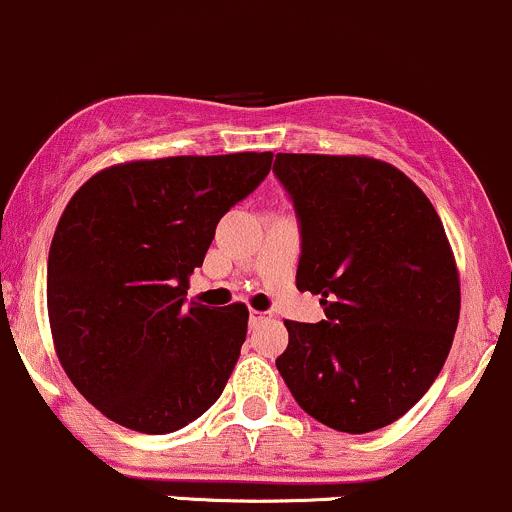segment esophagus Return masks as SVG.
Returning <instances> with one entry per match:
<instances>
[{
    "instance_id": "1",
    "label": "esophagus",
    "mask_w": 512,
    "mask_h": 512,
    "mask_svg": "<svg viewBox=\"0 0 512 512\" xmlns=\"http://www.w3.org/2000/svg\"><path fill=\"white\" fill-rule=\"evenodd\" d=\"M266 318H268V313H261V310H251V313H249V323L251 325L261 323V320H266Z\"/></svg>"
}]
</instances>
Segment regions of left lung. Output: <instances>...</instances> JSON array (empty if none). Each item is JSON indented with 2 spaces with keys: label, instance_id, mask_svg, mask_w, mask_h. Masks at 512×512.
Segmentation results:
<instances>
[{
  "label": "left lung",
  "instance_id": "8db88e82",
  "mask_svg": "<svg viewBox=\"0 0 512 512\" xmlns=\"http://www.w3.org/2000/svg\"><path fill=\"white\" fill-rule=\"evenodd\" d=\"M273 172L303 234L295 286L325 308L320 323L286 320L278 372L320 424L382 429L449 357L461 281L444 224L412 179L374 157L278 152Z\"/></svg>",
  "mask_w": 512,
  "mask_h": 512
}]
</instances>
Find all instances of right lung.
<instances>
[{
    "label": "right lung",
    "instance_id": "right-lung-1",
    "mask_svg": "<svg viewBox=\"0 0 512 512\" xmlns=\"http://www.w3.org/2000/svg\"><path fill=\"white\" fill-rule=\"evenodd\" d=\"M271 162V152L120 162L66 204L46 273L51 337L73 387L110 421L170 434L224 392L249 308L184 295L219 219Z\"/></svg>",
    "mask_w": 512,
    "mask_h": 512
}]
</instances>
